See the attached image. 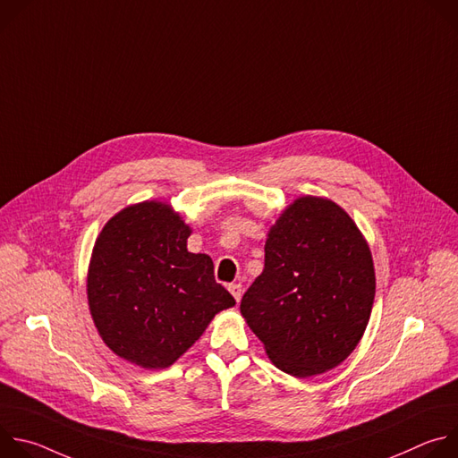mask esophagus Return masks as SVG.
I'll return each instance as SVG.
<instances>
[{
    "label": "esophagus",
    "instance_id": "esophagus-1",
    "mask_svg": "<svg viewBox=\"0 0 458 458\" xmlns=\"http://www.w3.org/2000/svg\"><path fill=\"white\" fill-rule=\"evenodd\" d=\"M228 290H230V293L233 295V299L239 302L241 297H242V286H241V284H230Z\"/></svg>",
    "mask_w": 458,
    "mask_h": 458
}]
</instances>
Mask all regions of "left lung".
<instances>
[{"label":"left lung","mask_w":458,"mask_h":458,"mask_svg":"<svg viewBox=\"0 0 458 458\" xmlns=\"http://www.w3.org/2000/svg\"><path fill=\"white\" fill-rule=\"evenodd\" d=\"M373 299V257L355 221L332 199L302 195L272 225L241 315L276 368L306 378L350 357Z\"/></svg>","instance_id":"8db88e82"}]
</instances>
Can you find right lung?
Instances as JSON below:
<instances>
[{
	"label": "right lung",
	"instance_id": "right-lung-1",
	"mask_svg": "<svg viewBox=\"0 0 458 458\" xmlns=\"http://www.w3.org/2000/svg\"><path fill=\"white\" fill-rule=\"evenodd\" d=\"M191 228L168 203L117 212L99 232L87 274L92 320L103 343L145 369L172 366L212 318L235 304L207 253H191Z\"/></svg>",
	"mask_w": 458,
	"mask_h": 458
}]
</instances>
